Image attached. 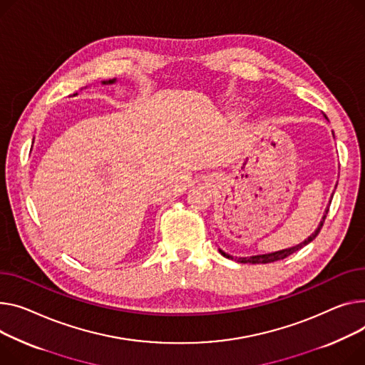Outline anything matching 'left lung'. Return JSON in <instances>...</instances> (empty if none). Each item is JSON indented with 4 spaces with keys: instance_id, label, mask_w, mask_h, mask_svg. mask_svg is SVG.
I'll use <instances>...</instances> for the list:
<instances>
[{
    "instance_id": "1",
    "label": "left lung",
    "mask_w": 365,
    "mask_h": 365,
    "mask_svg": "<svg viewBox=\"0 0 365 365\" xmlns=\"http://www.w3.org/2000/svg\"><path fill=\"white\" fill-rule=\"evenodd\" d=\"M326 117V115H324ZM334 136V135H333ZM337 186V185H336ZM333 198V197H331ZM331 202V201H330ZM327 212H329V207L326 208V211H324V215H323V218H322V222H320V225H319V227L315 229V232L308 237V239H305L304 242H301L299 245H297V247H292V248H286V250H282V251H276V252H272V254H262V255H252V257H232V255H229V254H226L225 251H222L220 248H218V251H220V254L223 255V257H226V258H230V259H235V261H237V262H251V264H267V262H274V261H279V259H283V258H286V257H289L290 254H294V252H297V251H299L301 248H304L305 245H308L309 242H312L314 239H315V236H317L319 233H320V230H322V227H323V223H324V220H326V215H327Z\"/></svg>"
}]
</instances>
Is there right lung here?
I'll use <instances>...</instances> for the list:
<instances>
[{
    "mask_svg": "<svg viewBox=\"0 0 365 365\" xmlns=\"http://www.w3.org/2000/svg\"><path fill=\"white\" fill-rule=\"evenodd\" d=\"M115 82V79H110V81H104L103 83H114ZM75 95H78V93H75Z\"/></svg>",
    "mask_w": 365,
    "mask_h": 365,
    "instance_id": "obj_1",
    "label": "right lung"
}]
</instances>
